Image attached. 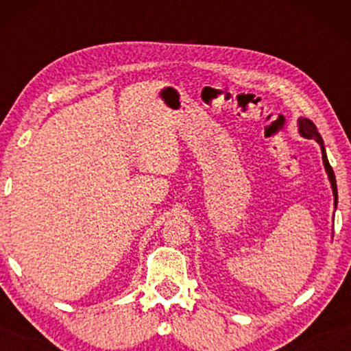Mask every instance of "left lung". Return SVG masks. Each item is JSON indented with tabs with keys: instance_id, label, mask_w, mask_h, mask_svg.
Instances as JSON below:
<instances>
[{
	"instance_id": "obj_1",
	"label": "left lung",
	"mask_w": 351,
	"mask_h": 351,
	"mask_svg": "<svg viewBox=\"0 0 351 351\" xmlns=\"http://www.w3.org/2000/svg\"><path fill=\"white\" fill-rule=\"evenodd\" d=\"M299 132L302 136H305V138H312L315 140V142L320 145L322 148V158H324V167H325V171H327L328 175V180L330 183H332V191H333V198H335V208H337V181H335V173H333L332 167H330L328 163V158H327V153H325V147H324V140H322L320 134H318L315 123L312 122V120L308 119H299Z\"/></svg>"
}]
</instances>
